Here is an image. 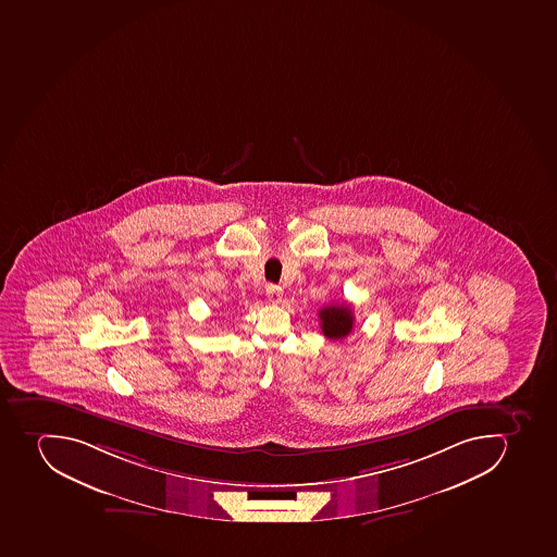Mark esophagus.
I'll return each instance as SVG.
<instances>
[{
    "label": "esophagus",
    "mask_w": 557,
    "mask_h": 557,
    "mask_svg": "<svg viewBox=\"0 0 557 557\" xmlns=\"http://www.w3.org/2000/svg\"><path fill=\"white\" fill-rule=\"evenodd\" d=\"M282 295H284V290H282L281 285H268L267 296L268 299H270V304H278L282 299Z\"/></svg>",
    "instance_id": "esophagus-1"
}]
</instances>
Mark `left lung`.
<instances>
[{
	"instance_id": "1",
	"label": "left lung",
	"mask_w": 557,
	"mask_h": 557,
	"mask_svg": "<svg viewBox=\"0 0 557 557\" xmlns=\"http://www.w3.org/2000/svg\"><path fill=\"white\" fill-rule=\"evenodd\" d=\"M319 321H321V330L324 337L332 341H341L351 333L355 318L349 305H327L324 309L319 310Z\"/></svg>"
}]
</instances>
